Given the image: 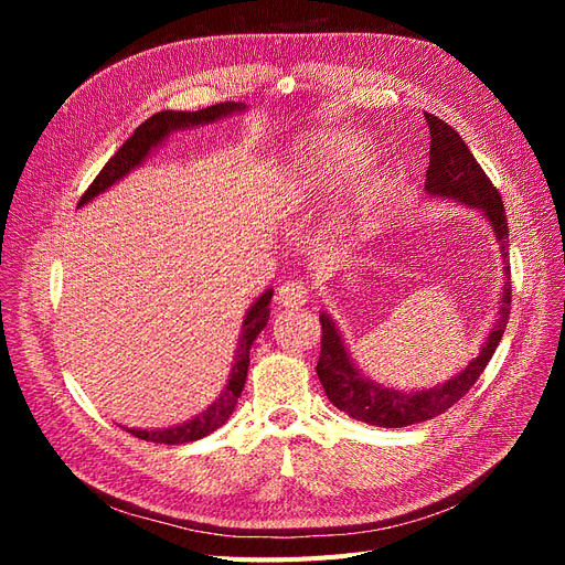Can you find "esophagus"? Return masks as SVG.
<instances>
[{
    "label": "esophagus",
    "instance_id": "1",
    "mask_svg": "<svg viewBox=\"0 0 565 565\" xmlns=\"http://www.w3.org/2000/svg\"><path fill=\"white\" fill-rule=\"evenodd\" d=\"M276 301L282 306V309H297V306H303L309 301V289H306V285L299 280H287L278 287Z\"/></svg>",
    "mask_w": 565,
    "mask_h": 565
}]
</instances>
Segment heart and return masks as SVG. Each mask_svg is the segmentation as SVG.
<instances>
[{"mask_svg": "<svg viewBox=\"0 0 565 565\" xmlns=\"http://www.w3.org/2000/svg\"><path fill=\"white\" fill-rule=\"evenodd\" d=\"M374 160L370 136L351 129L318 131L303 139L289 156L278 183L280 207L287 212L303 210L339 185L355 179ZM391 172H374L358 183L351 200L330 216V233L361 235L372 226L374 214L388 195Z\"/></svg>", "mask_w": 565, "mask_h": 565, "instance_id": "obj_1", "label": "heart"}]
</instances>
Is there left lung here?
Instances as JSON below:
<instances>
[{
  "mask_svg": "<svg viewBox=\"0 0 565 565\" xmlns=\"http://www.w3.org/2000/svg\"><path fill=\"white\" fill-rule=\"evenodd\" d=\"M426 125H429L431 131L429 169H426L424 183L426 193L434 198L457 200L471 210H478L481 216L488 218V224L492 226V233L500 243L507 282L498 306V320H494L490 334L486 337L481 353L446 384L422 391H396L365 377L351 361V353L330 313H320L322 339L316 372L330 403L358 422L386 426V429H401V426L434 419L465 396V393L476 384V380L481 377V372L490 363L494 349H498L500 339L507 330L511 309V270L507 264L509 226L498 188L492 185L481 164L471 156L469 146L461 141V136L448 122H443L436 115L426 113Z\"/></svg>",
  "mask_w": 565,
  "mask_h": 565,
  "instance_id": "left-lung-1",
  "label": "left lung"
}]
</instances>
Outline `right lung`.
Wrapping results in <instances>:
<instances>
[{
    "label": "right lung",
    "instance_id": "obj_1",
    "mask_svg": "<svg viewBox=\"0 0 565 565\" xmlns=\"http://www.w3.org/2000/svg\"><path fill=\"white\" fill-rule=\"evenodd\" d=\"M245 106L235 104V100H226V104H216L210 108H202L195 113L188 110H162L156 113L152 117H148L143 125L136 127V131L129 136V139L119 146V150L115 156L106 162V167L100 169L98 177L92 181V185L84 191L79 207L92 202L96 195L106 193L110 185H115L119 179H125L131 169L139 167L148 156L152 148H158L169 134L179 131V129H191V127H200V125H212L221 117H228L233 113H243ZM270 297L273 289H266V292L256 299L243 320V332L241 339H237V349H235V358H233V367L228 374V382L224 386V391L218 393V398L193 419H188L183 424L169 426V429H125L141 438V440H150V443H164V446H179V443H191L198 438L210 436L212 431H216L221 424H224L235 409L237 398L245 388L247 382V367H249V349L254 344V339L259 337V332L266 328L268 316H270Z\"/></svg>",
    "mask_w": 565,
    "mask_h": 565
}]
</instances>
